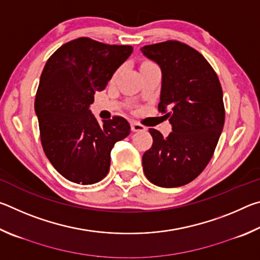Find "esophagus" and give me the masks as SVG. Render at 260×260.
Returning <instances> with one entry per match:
<instances>
[{"instance_id": "34e87169", "label": "esophagus", "mask_w": 260, "mask_h": 260, "mask_svg": "<svg viewBox=\"0 0 260 260\" xmlns=\"http://www.w3.org/2000/svg\"><path fill=\"white\" fill-rule=\"evenodd\" d=\"M131 128H132V131H133V132H142V131H146L147 129L143 125H141V124H139V122H136V121L131 122Z\"/></svg>"}]
</instances>
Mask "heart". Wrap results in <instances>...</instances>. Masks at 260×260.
I'll return each instance as SVG.
<instances>
[{"label": "heart", "instance_id": "obj_1", "mask_svg": "<svg viewBox=\"0 0 260 260\" xmlns=\"http://www.w3.org/2000/svg\"><path fill=\"white\" fill-rule=\"evenodd\" d=\"M152 63H149V61H146V63H143L142 64V67H146V65H151ZM142 67H141V68H142Z\"/></svg>", "mask_w": 260, "mask_h": 260}]
</instances>
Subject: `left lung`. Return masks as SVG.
Segmentation results:
<instances>
[{
    "label": "left lung",
    "instance_id": "left-lung-1",
    "mask_svg": "<svg viewBox=\"0 0 260 260\" xmlns=\"http://www.w3.org/2000/svg\"><path fill=\"white\" fill-rule=\"evenodd\" d=\"M161 71L158 110L172 125L164 138L150 128L152 147L142 157L151 183L174 188L203 172L217 147L225 122L222 89L218 76L199 51L179 41L141 48Z\"/></svg>",
    "mask_w": 260,
    "mask_h": 260
}]
</instances>
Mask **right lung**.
Returning <instances> with one entry per match:
<instances>
[{"label":"right lung","instance_id":"1","mask_svg":"<svg viewBox=\"0 0 260 260\" xmlns=\"http://www.w3.org/2000/svg\"><path fill=\"white\" fill-rule=\"evenodd\" d=\"M133 47L79 38L47 60L34 109L46 156L57 172L79 184L107 177L114 143L131 133L125 118L100 125L90 111L96 91L105 89Z\"/></svg>","mask_w":260,"mask_h":260}]
</instances>
